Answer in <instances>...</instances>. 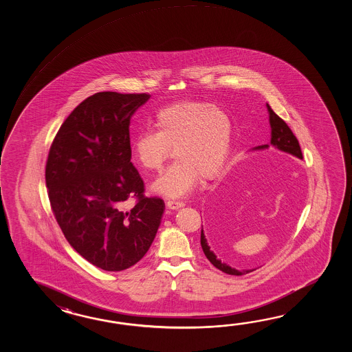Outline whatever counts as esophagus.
I'll return each mask as SVG.
<instances>
[{
  "mask_svg": "<svg viewBox=\"0 0 352 352\" xmlns=\"http://www.w3.org/2000/svg\"><path fill=\"white\" fill-rule=\"evenodd\" d=\"M166 206H167L168 209L177 210L179 209V208H184L185 204L182 201H177V200H168V201L166 202Z\"/></svg>",
  "mask_w": 352,
  "mask_h": 352,
  "instance_id": "1",
  "label": "esophagus"
}]
</instances>
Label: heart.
I'll use <instances>...</instances> for the list:
<instances>
[{
    "label": "heart",
    "instance_id": "heart-1",
    "mask_svg": "<svg viewBox=\"0 0 352 352\" xmlns=\"http://www.w3.org/2000/svg\"><path fill=\"white\" fill-rule=\"evenodd\" d=\"M155 131L135 135L132 153L146 170L158 171L173 155L176 160L155 179L157 194L179 197L191 192L200 179H212L223 168L232 146L230 117L202 102H179L162 108Z\"/></svg>",
    "mask_w": 352,
    "mask_h": 352
}]
</instances>
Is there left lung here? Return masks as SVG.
<instances>
[{
	"mask_svg": "<svg viewBox=\"0 0 352 352\" xmlns=\"http://www.w3.org/2000/svg\"><path fill=\"white\" fill-rule=\"evenodd\" d=\"M267 109H268V114H270V144H263V146H258L254 147L253 151H263L268 150L270 146L277 148V150L289 153L294 157L302 160V151L299 147L298 140L296 138V135H293L291 128L287 126L285 120L279 118L276 113L273 112V109L270 108V104H267ZM201 248L204 250V254L206 255V258L209 259L210 263L217 268V270L224 272L226 274L230 276H243L255 270H238L235 268H232L230 265H228L226 263L221 262V259L217 258V254L214 253V250L211 249L209 241L206 239V235L204 232V229H201Z\"/></svg>",
	"mask_w": 352,
	"mask_h": 352,
	"instance_id": "1",
	"label": "left lung"
}]
</instances>
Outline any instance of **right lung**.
<instances>
[{
	"instance_id": "add662e5",
	"label": "right lung",
	"mask_w": 352,
	"mask_h": 352,
	"mask_svg": "<svg viewBox=\"0 0 352 352\" xmlns=\"http://www.w3.org/2000/svg\"><path fill=\"white\" fill-rule=\"evenodd\" d=\"M150 97L96 93L69 114L49 151L46 187L55 219L75 252L107 272L142 259L165 211L164 200L143 195L131 162V118ZM132 197L138 202L127 210Z\"/></svg>"
}]
</instances>
